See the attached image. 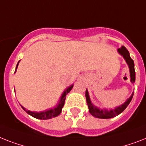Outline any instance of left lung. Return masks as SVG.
<instances>
[{
	"label": "left lung",
	"instance_id": "obj_1",
	"mask_svg": "<svg viewBox=\"0 0 146 146\" xmlns=\"http://www.w3.org/2000/svg\"><path fill=\"white\" fill-rule=\"evenodd\" d=\"M118 53L123 56L124 60L126 61L127 64L128 65L129 69H130V76H131V82L132 83H133L135 82V70H134V62L131 59V56H130V53H129L128 50L124 46H122L121 48H118ZM133 96V93L132 94V95L125 101V103L121 105V106H118V107L115 108L113 110H108L106 109H100V108L98 107V106L93 105L92 104V101L90 100L89 94H88V92L86 89L85 92V98H86V101H87L88 106V110H89V112L93 116L98 118H111L113 117L118 115L121 114V112L124 111L127 108V106H128L129 104L131 103V100H132Z\"/></svg>",
	"mask_w": 146,
	"mask_h": 146
}]
</instances>
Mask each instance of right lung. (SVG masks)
Here are the masks:
<instances>
[{"mask_svg":"<svg viewBox=\"0 0 146 146\" xmlns=\"http://www.w3.org/2000/svg\"><path fill=\"white\" fill-rule=\"evenodd\" d=\"M19 61L18 62L17 65H16V68H15V71H16V69H17L18 65H19ZM73 85H71L70 86L67 88V89L65 90L64 93L62 94V95L61 97V99H60V101L58 104L54 108H51V109H48V110H45V111H42V112H31L30 110H27L25 108H24L23 106H22V109H23L28 114H29L30 115H31L32 117L34 118H38V119H42V120H46V119H50V118H54L56 116L59 115L60 113L61 112V110H62V108L64 105V102L65 99H66V95L67 94L69 93L71 91V89L73 88Z\"/></svg>","mask_w":146,"mask_h":146,"instance_id":"1","label":"right lung"}]
</instances>
